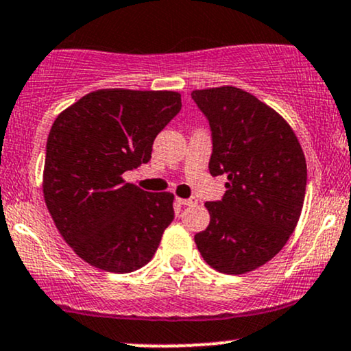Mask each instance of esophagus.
<instances>
[{
	"instance_id": "esophagus-1",
	"label": "esophagus",
	"mask_w": 351,
	"mask_h": 351,
	"mask_svg": "<svg viewBox=\"0 0 351 351\" xmlns=\"http://www.w3.org/2000/svg\"><path fill=\"white\" fill-rule=\"evenodd\" d=\"M180 204H183V206H191V204H196V198H176Z\"/></svg>"
}]
</instances>
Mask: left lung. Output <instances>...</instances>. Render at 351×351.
I'll return each mask as SVG.
<instances>
[{"instance_id": "8db88e82", "label": "left lung", "mask_w": 351, "mask_h": 351, "mask_svg": "<svg viewBox=\"0 0 351 351\" xmlns=\"http://www.w3.org/2000/svg\"><path fill=\"white\" fill-rule=\"evenodd\" d=\"M211 128L209 173L226 175L221 201H208L209 226L195 236L203 259L223 274H245L284 247L299 221L307 165L291 125L237 87L193 90Z\"/></svg>"}]
</instances>
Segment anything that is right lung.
I'll return each instance as SVG.
<instances>
[{
	"label": "right lung",
	"mask_w": 351,
	"mask_h": 351,
	"mask_svg": "<svg viewBox=\"0 0 351 351\" xmlns=\"http://www.w3.org/2000/svg\"><path fill=\"white\" fill-rule=\"evenodd\" d=\"M180 110L178 92L102 88L52 123L44 199L64 241L94 267L134 272L158 249L175 196L143 191L122 175L150 162L153 140Z\"/></svg>",
	"instance_id": "right-lung-1"
}]
</instances>
